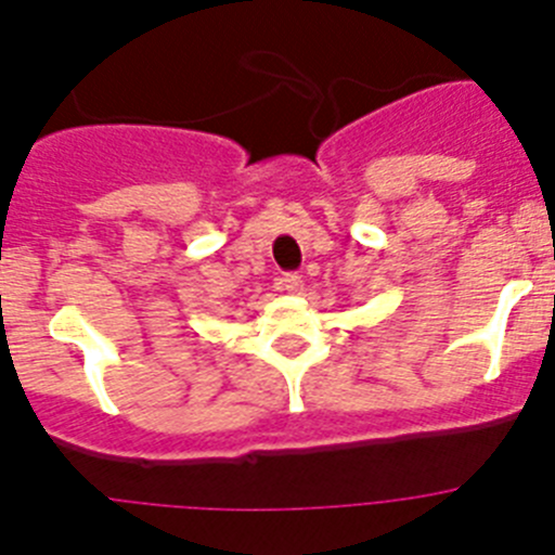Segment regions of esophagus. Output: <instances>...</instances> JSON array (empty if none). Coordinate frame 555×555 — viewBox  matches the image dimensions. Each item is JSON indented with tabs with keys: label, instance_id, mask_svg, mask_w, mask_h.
<instances>
[{
	"label": "esophagus",
	"instance_id": "esophagus-1",
	"mask_svg": "<svg viewBox=\"0 0 555 555\" xmlns=\"http://www.w3.org/2000/svg\"><path fill=\"white\" fill-rule=\"evenodd\" d=\"M281 286L286 288L288 294H300L302 292V278L297 272H288L281 278Z\"/></svg>",
	"mask_w": 555,
	"mask_h": 555
}]
</instances>
